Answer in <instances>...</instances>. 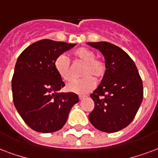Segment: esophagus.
<instances>
[{"label": "esophagus", "mask_w": 158, "mask_h": 158, "mask_svg": "<svg viewBox=\"0 0 158 158\" xmlns=\"http://www.w3.org/2000/svg\"><path fill=\"white\" fill-rule=\"evenodd\" d=\"M85 97H86V95H79V100H83V99H85Z\"/></svg>", "instance_id": "34e87169"}]
</instances>
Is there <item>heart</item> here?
<instances>
[{"instance_id":"1","label":"heart","mask_w":158,"mask_h":158,"mask_svg":"<svg viewBox=\"0 0 158 158\" xmlns=\"http://www.w3.org/2000/svg\"><path fill=\"white\" fill-rule=\"evenodd\" d=\"M74 64L83 65L80 75L84 77L75 79L67 85V89L76 94H86L95 87V80L100 81L106 73V63L102 58L96 57L94 51L85 47H81L73 52ZM57 73L64 81H69L73 76L69 58L64 54L59 55L54 61Z\"/></svg>"}]
</instances>
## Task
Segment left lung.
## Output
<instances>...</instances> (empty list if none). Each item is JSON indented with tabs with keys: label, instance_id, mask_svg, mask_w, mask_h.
I'll return each instance as SVG.
<instances>
[{
	"label": "left lung",
	"instance_id": "left-lung-1",
	"mask_svg": "<svg viewBox=\"0 0 158 158\" xmlns=\"http://www.w3.org/2000/svg\"><path fill=\"white\" fill-rule=\"evenodd\" d=\"M102 52L106 73L90 94L94 110L89 115L91 124L104 132H116L135 118L143 99V85L137 68L127 52L107 42L88 43Z\"/></svg>",
	"mask_w": 158,
	"mask_h": 158
}]
</instances>
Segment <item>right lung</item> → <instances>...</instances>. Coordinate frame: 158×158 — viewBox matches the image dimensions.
<instances>
[{
	"instance_id": "obj_1",
	"label": "right lung",
	"mask_w": 158,
	"mask_h": 158,
	"mask_svg": "<svg viewBox=\"0 0 158 158\" xmlns=\"http://www.w3.org/2000/svg\"><path fill=\"white\" fill-rule=\"evenodd\" d=\"M76 44L43 39L32 43L17 58L11 80L14 106L30 128L51 133L64 127L76 94L59 93L64 81L54 68V61Z\"/></svg>"
}]
</instances>
